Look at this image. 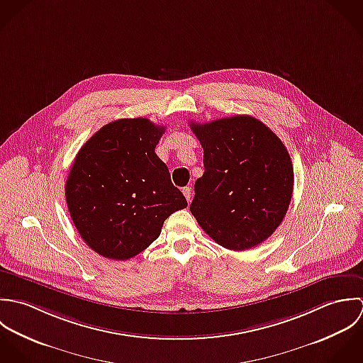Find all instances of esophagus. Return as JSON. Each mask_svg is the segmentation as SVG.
Returning a JSON list of instances; mask_svg holds the SVG:
<instances>
[{"label": "esophagus", "mask_w": 363, "mask_h": 363, "mask_svg": "<svg viewBox=\"0 0 363 363\" xmlns=\"http://www.w3.org/2000/svg\"><path fill=\"white\" fill-rule=\"evenodd\" d=\"M182 194H184V196H185V199L189 202L191 201V196H192V192H191V188L189 186H186V188H184L182 189Z\"/></svg>", "instance_id": "esophagus-1"}]
</instances>
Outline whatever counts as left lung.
<instances>
[{
  "label": "left lung",
  "instance_id": "obj_1",
  "mask_svg": "<svg viewBox=\"0 0 363 363\" xmlns=\"http://www.w3.org/2000/svg\"><path fill=\"white\" fill-rule=\"evenodd\" d=\"M203 147L191 212L227 250L252 248L279 227L293 194V165L281 139L261 121L237 115L189 123Z\"/></svg>",
  "mask_w": 363,
  "mask_h": 363
}]
</instances>
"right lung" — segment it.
Instances as JSON below:
<instances>
[{"label": "right lung", "mask_w": 363, "mask_h": 363, "mask_svg": "<svg viewBox=\"0 0 363 363\" xmlns=\"http://www.w3.org/2000/svg\"><path fill=\"white\" fill-rule=\"evenodd\" d=\"M164 132L145 118L118 119L75 155L66 181L70 216L85 244L105 258L140 254L165 218L188 206L155 154Z\"/></svg>", "instance_id": "right-lung-1"}]
</instances>
